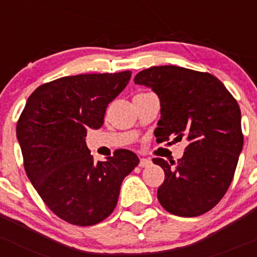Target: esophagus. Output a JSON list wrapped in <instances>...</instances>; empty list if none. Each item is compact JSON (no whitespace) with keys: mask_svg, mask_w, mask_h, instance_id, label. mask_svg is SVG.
Listing matches in <instances>:
<instances>
[{"mask_svg":"<svg viewBox=\"0 0 257 257\" xmlns=\"http://www.w3.org/2000/svg\"><path fill=\"white\" fill-rule=\"evenodd\" d=\"M150 165H151L150 159H145V158L140 159V161H139L140 167H148V166H150Z\"/></svg>","mask_w":257,"mask_h":257,"instance_id":"1","label":"esophagus"}]
</instances>
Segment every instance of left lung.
Instances as JSON below:
<instances>
[{"label":"left lung","instance_id":"8db88e82","mask_svg":"<svg viewBox=\"0 0 257 257\" xmlns=\"http://www.w3.org/2000/svg\"><path fill=\"white\" fill-rule=\"evenodd\" d=\"M134 82L151 87L160 98L156 142L171 137L188 142L177 163L153 159L165 172L159 202L178 217L207 213L228 191L244 144L236 99L209 72L174 65L143 70Z\"/></svg>","mask_w":257,"mask_h":257}]
</instances>
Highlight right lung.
<instances>
[{
    "instance_id": "add662e5",
    "label": "right lung",
    "mask_w": 257,
    "mask_h": 257,
    "mask_svg": "<svg viewBox=\"0 0 257 257\" xmlns=\"http://www.w3.org/2000/svg\"><path fill=\"white\" fill-rule=\"evenodd\" d=\"M132 71L83 74L43 83L27 99L17 121L24 170L43 202L60 219L90 226L117 206L124 177L139 164L131 150L118 149L93 163L85 138L99 129L107 106Z\"/></svg>"
}]
</instances>
